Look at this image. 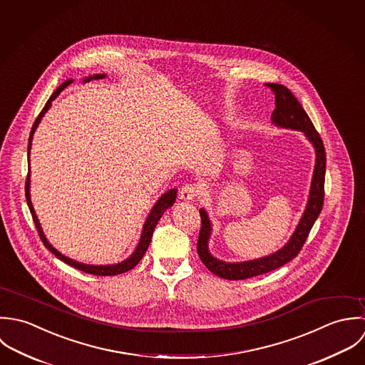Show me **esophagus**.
<instances>
[{"label":"esophagus","instance_id":"1","mask_svg":"<svg viewBox=\"0 0 365 365\" xmlns=\"http://www.w3.org/2000/svg\"><path fill=\"white\" fill-rule=\"evenodd\" d=\"M179 196L182 200H193L200 196V187L196 183H186L185 186H182Z\"/></svg>","mask_w":365,"mask_h":365}]
</instances>
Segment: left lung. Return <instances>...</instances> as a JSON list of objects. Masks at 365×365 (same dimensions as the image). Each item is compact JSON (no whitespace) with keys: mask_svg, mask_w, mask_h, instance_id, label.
Here are the masks:
<instances>
[{"mask_svg":"<svg viewBox=\"0 0 365 365\" xmlns=\"http://www.w3.org/2000/svg\"><path fill=\"white\" fill-rule=\"evenodd\" d=\"M267 87H269L275 94L277 108L272 113V121L279 127L303 131L316 149V165H314L312 187H310V196H309V202L303 213V217L299 221L289 242L282 250H279L278 252L269 257L248 261V262H240V264L222 262L210 255L207 250V241L210 237L212 225H210V220L207 217V213L203 209H200L202 227L197 238V254L209 271H212L220 278L230 279V281L247 279L257 275H262L292 261L300 252L314 221L317 220L323 209V202H324L326 152H324V145L319 133L316 131L309 115L306 114V111L303 110L297 98L292 94L289 88L277 83H268Z\"/></svg>","mask_w":365,"mask_h":365,"instance_id":"obj_1","label":"left lung"}]
</instances>
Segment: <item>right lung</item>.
Listing matches in <instances>:
<instances>
[{"label":"right lung","mask_w":365,"mask_h":365,"mask_svg":"<svg viewBox=\"0 0 365 365\" xmlns=\"http://www.w3.org/2000/svg\"><path fill=\"white\" fill-rule=\"evenodd\" d=\"M103 77H104V74H96V76H93V77H87L84 81H88V80H91V78H103ZM72 81H73V80L71 78V80H66L63 84H61V86L55 90V93L49 97V100L46 101L45 107L42 108V111L39 113L38 118L35 120V123H34V125H32L31 134H29L28 155H29L31 145H32V135H34V133H35V130H36V127H38L41 118H42L43 114L48 111V108L51 107L52 100H55V98L59 96V93H61L62 90H65ZM25 197H26L28 207H29V210H31V215H32V219H34V222H35V227H36V230H38V234H39V237H41L43 245H45L52 254H55V257H58L61 261L66 262L68 265L73 267V268L78 269V271H83V272H86V274H93V275H98V277H111V275L124 274V272L133 269V268L143 259V257H144V254H145L146 250H148V247H149V242H150V238H152V234H153V230H155L158 221L162 217V215L165 213V210H166L168 207H170V206L175 203V200H176V189H170V190H168L165 195H162V197H159V200L156 202V205L152 207V210H150V213H149V216H148V219H146L145 224H144V230H143V234H141V240H140L138 247H137V250L134 251V254H133L128 259H125L124 262H121V264H117V265H104V267H103V265H98V267H96V265H86V264L76 262L73 259H71V258L62 255L59 251H56V250L46 241V238H45V235H43V232H42L41 224H39V221L36 219V215H35V210H34V207H32V203H31V196H29V170H28V178H26V182H25Z\"/></svg>","instance_id":"right-lung-1"}]
</instances>
